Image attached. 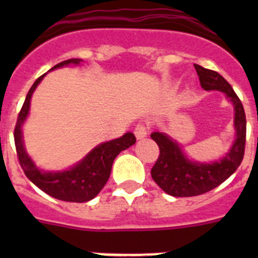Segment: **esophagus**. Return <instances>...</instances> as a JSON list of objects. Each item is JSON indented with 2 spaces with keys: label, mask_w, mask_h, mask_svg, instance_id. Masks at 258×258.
Returning a JSON list of instances; mask_svg holds the SVG:
<instances>
[{
  "label": "esophagus",
  "mask_w": 258,
  "mask_h": 258,
  "mask_svg": "<svg viewBox=\"0 0 258 258\" xmlns=\"http://www.w3.org/2000/svg\"><path fill=\"white\" fill-rule=\"evenodd\" d=\"M134 134H136L137 140H142L149 134V127L146 126L145 124H138L134 129Z\"/></svg>",
  "instance_id": "34e87169"
}]
</instances>
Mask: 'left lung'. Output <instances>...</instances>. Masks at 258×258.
Segmentation results:
<instances>
[{
	"mask_svg": "<svg viewBox=\"0 0 258 258\" xmlns=\"http://www.w3.org/2000/svg\"><path fill=\"white\" fill-rule=\"evenodd\" d=\"M194 67L204 90L222 92L234 106L235 141L221 159L211 163H199L188 159L177 141H173L168 134L154 132L151 138L159 146L160 155L152 166L151 177L161 190L177 198L197 197L213 190L238 169L244 156L247 121L240 99L218 72L199 64H194Z\"/></svg>",
	"mask_w": 258,
	"mask_h": 258,
	"instance_id": "8db88e82",
	"label": "left lung"
}]
</instances>
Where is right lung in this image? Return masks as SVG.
Masks as SVG:
<instances>
[{"instance_id": "1", "label": "right lung", "mask_w": 258, "mask_h": 258, "mask_svg": "<svg viewBox=\"0 0 258 258\" xmlns=\"http://www.w3.org/2000/svg\"><path fill=\"white\" fill-rule=\"evenodd\" d=\"M81 61L83 59H68L54 66L50 71L70 64L77 66ZM45 75L38 77L29 89L26 101L18 116L15 131H14V140H15V147H17L20 166L29 181L33 182L38 188H41L50 197L71 203L89 202L97 197L108 181L115 157L121 151L133 146L136 143V137L133 133L127 132L120 138L101 143L89 152L83 160H80L79 163L66 170L40 169L35 161L32 160L31 156L27 154L24 141H23L22 126L28 117L32 94L38 84L42 81Z\"/></svg>"}]
</instances>
